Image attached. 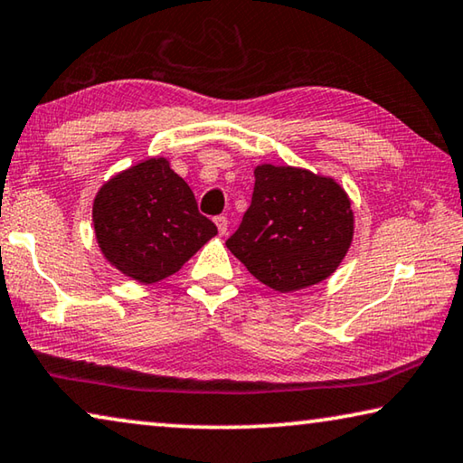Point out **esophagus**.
Listing matches in <instances>:
<instances>
[{
    "mask_svg": "<svg viewBox=\"0 0 463 463\" xmlns=\"http://www.w3.org/2000/svg\"><path fill=\"white\" fill-rule=\"evenodd\" d=\"M214 222H216L218 232L220 234H226V231H229V218H226V216H216Z\"/></svg>",
    "mask_w": 463,
    "mask_h": 463,
    "instance_id": "1",
    "label": "esophagus"
}]
</instances>
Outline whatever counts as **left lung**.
I'll return each mask as SVG.
<instances>
[{"label":"left lung","mask_w":463,"mask_h":463,"mask_svg":"<svg viewBox=\"0 0 463 463\" xmlns=\"http://www.w3.org/2000/svg\"><path fill=\"white\" fill-rule=\"evenodd\" d=\"M253 175L251 205L226 247L278 292L324 282L354 237L348 194L335 179L298 166L258 165Z\"/></svg>","instance_id":"obj_1"}]
</instances>
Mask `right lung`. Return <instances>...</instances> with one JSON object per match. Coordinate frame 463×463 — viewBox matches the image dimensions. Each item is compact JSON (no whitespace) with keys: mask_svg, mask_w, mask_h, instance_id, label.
Listing matches in <instances>:
<instances>
[{"mask_svg":"<svg viewBox=\"0 0 463 463\" xmlns=\"http://www.w3.org/2000/svg\"><path fill=\"white\" fill-rule=\"evenodd\" d=\"M92 224L102 258L139 284L173 276L218 234L165 156L142 160L102 183Z\"/></svg>","mask_w":463,"mask_h":463,"instance_id":"add662e5","label":"right lung"}]
</instances>
